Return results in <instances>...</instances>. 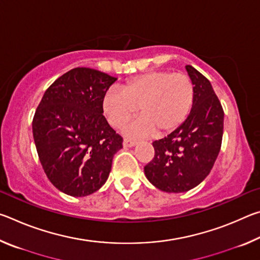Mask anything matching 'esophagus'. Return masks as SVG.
<instances>
[{
	"instance_id": "1",
	"label": "esophagus",
	"mask_w": 260,
	"mask_h": 260,
	"mask_svg": "<svg viewBox=\"0 0 260 260\" xmlns=\"http://www.w3.org/2000/svg\"><path fill=\"white\" fill-rule=\"evenodd\" d=\"M138 144V142L134 140H131V139H125L124 142H122V146H124L125 148H131V147H134Z\"/></svg>"
}]
</instances>
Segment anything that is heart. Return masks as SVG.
I'll return each instance as SVG.
<instances>
[{
    "mask_svg": "<svg viewBox=\"0 0 260 260\" xmlns=\"http://www.w3.org/2000/svg\"><path fill=\"white\" fill-rule=\"evenodd\" d=\"M193 86L182 73L149 71L127 81L122 89L111 87L103 96V111L110 124L121 127L139 112L143 118L127 125L129 136L171 133L187 119L193 103Z\"/></svg>",
    "mask_w": 260,
    "mask_h": 260,
    "instance_id": "heart-1",
    "label": "heart"
}]
</instances>
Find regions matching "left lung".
<instances>
[{"label": "left lung", "mask_w": 260, "mask_h": 260, "mask_svg": "<svg viewBox=\"0 0 260 260\" xmlns=\"http://www.w3.org/2000/svg\"><path fill=\"white\" fill-rule=\"evenodd\" d=\"M193 103L183 124L152 143L155 157L144 167L147 179L165 192H184L208 177L219 155L223 133V110L211 82L190 65Z\"/></svg>", "instance_id": "left-lung-1"}]
</instances>
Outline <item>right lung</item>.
<instances>
[{"mask_svg":"<svg viewBox=\"0 0 260 260\" xmlns=\"http://www.w3.org/2000/svg\"><path fill=\"white\" fill-rule=\"evenodd\" d=\"M117 78L76 68L46 90L33 118V138L43 171L61 192L83 197L109 178L122 138L103 116V96Z\"/></svg>","mask_w":260,"mask_h":260,"instance_id":"obj_1","label":"right lung"}]
</instances>
